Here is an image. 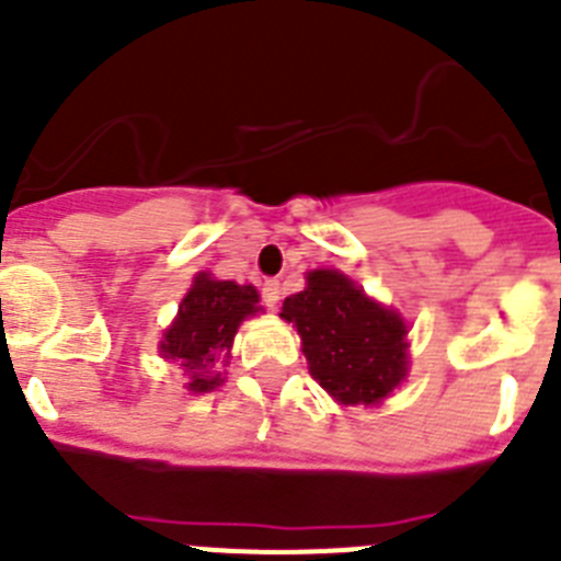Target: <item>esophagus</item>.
<instances>
[{
	"label": "esophagus",
	"mask_w": 561,
	"mask_h": 561,
	"mask_svg": "<svg viewBox=\"0 0 561 561\" xmlns=\"http://www.w3.org/2000/svg\"><path fill=\"white\" fill-rule=\"evenodd\" d=\"M261 297H264L266 309H277V300H280V284H277V280H264V286H261Z\"/></svg>",
	"instance_id": "esophagus-1"
}]
</instances>
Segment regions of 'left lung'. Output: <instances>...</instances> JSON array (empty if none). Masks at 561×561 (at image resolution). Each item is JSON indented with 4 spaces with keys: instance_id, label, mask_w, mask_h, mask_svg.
Wrapping results in <instances>:
<instances>
[{
    "instance_id": "1",
    "label": "left lung",
    "mask_w": 561,
    "mask_h": 561,
    "mask_svg": "<svg viewBox=\"0 0 561 561\" xmlns=\"http://www.w3.org/2000/svg\"><path fill=\"white\" fill-rule=\"evenodd\" d=\"M280 317L304 340L309 374L340 404H379L408 376V325L348 275L314 270Z\"/></svg>"
}]
</instances>
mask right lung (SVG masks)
<instances>
[{
	"instance_id": "1",
	"label": "right lung",
	"mask_w": 561,
	"mask_h": 561,
	"mask_svg": "<svg viewBox=\"0 0 561 561\" xmlns=\"http://www.w3.org/2000/svg\"><path fill=\"white\" fill-rule=\"evenodd\" d=\"M255 311H261L255 286L216 280L207 272H199L191 291L182 297L180 314L162 334L160 354L185 368L191 379L187 390L207 393L225 381L213 368L227 365L238 325Z\"/></svg>"
}]
</instances>
